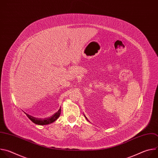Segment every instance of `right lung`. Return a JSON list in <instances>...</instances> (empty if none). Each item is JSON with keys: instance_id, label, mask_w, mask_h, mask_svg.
I'll list each match as a JSON object with an SVG mask.
<instances>
[{"instance_id": "1", "label": "right lung", "mask_w": 158, "mask_h": 158, "mask_svg": "<svg viewBox=\"0 0 158 158\" xmlns=\"http://www.w3.org/2000/svg\"><path fill=\"white\" fill-rule=\"evenodd\" d=\"M60 112H61V109H59V110L54 115H52V116H51L48 118H46V119H44L35 118L32 117V116H31L29 114H26V115L29 118V119L31 120V121H32L34 123H35L36 124H38V125H46V124L52 123L56 120H57V118L59 117V116L60 114Z\"/></svg>"}]
</instances>
